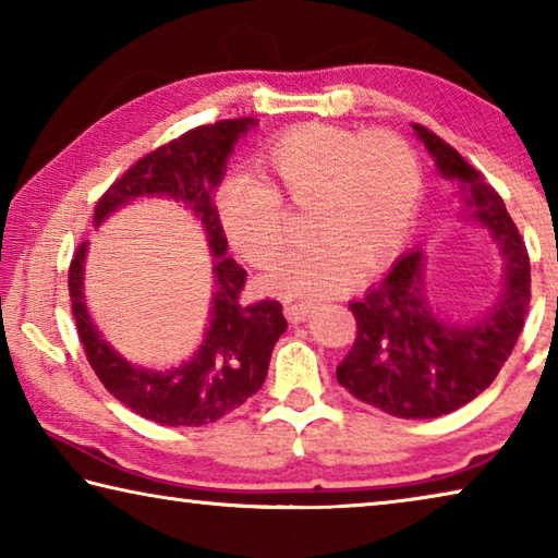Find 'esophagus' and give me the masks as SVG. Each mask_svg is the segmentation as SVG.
Segmentation results:
<instances>
[{
  "label": "esophagus",
  "mask_w": 558,
  "mask_h": 558,
  "mask_svg": "<svg viewBox=\"0 0 558 558\" xmlns=\"http://www.w3.org/2000/svg\"><path fill=\"white\" fill-rule=\"evenodd\" d=\"M286 317L290 319V323H305V319L310 317V313H313V305H310V302H305V300H288L286 302Z\"/></svg>",
  "instance_id": "34e87169"
}]
</instances>
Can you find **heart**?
Instances as JSON below:
<instances>
[{
	"instance_id": "1",
	"label": "heart",
	"mask_w": 558,
	"mask_h": 558,
	"mask_svg": "<svg viewBox=\"0 0 558 558\" xmlns=\"http://www.w3.org/2000/svg\"><path fill=\"white\" fill-rule=\"evenodd\" d=\"M256 179L231 177L216 194V211L235 256L268 268L288 241L286 196L310 209L307 239L282 258L263 286L282 298H329L352 286L356 272L386 266L403 248L423 202L418 153L393 130H352L325 122L295 125L260 155Z\"/></svg>"
}]
</instances>
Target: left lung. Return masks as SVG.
<instances>
[{"label": "left lung", "instance_id": "obj_1", "mask_svg": "<svg viewBox=\"0 0 558 558\" xmlns=\"http://www.w3.org/2000/svg\"><path fill=\"white\" fill-rule=\"evenodd\" d=\"M413 130L438 172L460 184L468 219L497 241L505 258L502 290L475 323H448L426 298L423 251H409L379 286L349 302L356 339L337 366V381L396 418H438L483 393L505 366L524 327L532 272L502 196L436 132L423 125Z\"/></svg>", "mask_w": 558, "mask_h": 558}]
</instances>
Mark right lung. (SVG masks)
<instances>
[{
	"instance_id": "right-lung-1",
	"label": "right lung",
	"mask_w": 558,
	"mask_h": 558,
	"mask_svg": "<svg viewBox=\"0 0 558 558\" xmlns=\"http://www.w3.org/2000/svg\"><path fill=\"white\" fill-rule=\"evenodd\" d=\"M256 120H221L184 132L155 153L137 159L96 204L93 223L100 226L120 206L140 196H167L182 202L196 219L214 258V298L204 342L189 362L172 369H147L120 356L93 325L83 295V263L88 241L75 251L69 268V292L75 329L102 386L120 403L162 426H206L239 409L268 376L272 347L288 329L278 300L243 305L245 270L226 258L229 243L214 204L226 162Z\"/></svg>"
}]
</instances>
